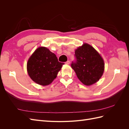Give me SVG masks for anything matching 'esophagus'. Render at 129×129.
<instances>
[{"label": "esophagus", "instance_id": "obj_1", "mask_svg": "<svg viewBox=\"0 0 129 129\" xmlns=\"http://www.w3.org/2000/svg\"><path fill=\"white\" fill-rule=\"evenodd\" d=\"M65 63H66V64H70V61H66V62H65Z\"/></svg>", "mask_w": 129, "mask_h": 129}]
</instances>
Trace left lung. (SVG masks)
I'll return each mask as SVG.
<instances>
[{
    "label": "left lung",
    "mask_w": 129,
    "mask_h": 129,
    "mask_svg": "<svg viewBox=\"0 0 129 129\" xmlns=\"http://www.w3.org/2000/svg\"><path fill=\"white\" fill-rule=\"evenodd\" d=\"M74 56L71 67L82 83L90 85L100 80L104 72V61L92 46L84 44L75 50Z\"/></svg>",
    "instance_id": "left-lung-1"
}]
</instances>
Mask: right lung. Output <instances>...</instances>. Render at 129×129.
I'll return each mask as SVG.
<instances>
[{"label": "right lung", "mask_w": 129, "mask_h": 129, "mask_svg": "<svg viewBox=\"0 0 129 129\" xmlns=\"http://www.w3.org/2000/svg\"><path fill=\"white\" fill-rule=\"evenodd\" d=\"M64 63L58 61L55 54L46 47L36 50L27 64V72L35 82L47 85L55 79Z\"/></svg>", "instance_id": "1"}]
</instances>
